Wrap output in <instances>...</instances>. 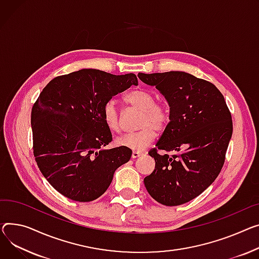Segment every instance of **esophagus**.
I'll use <instances>...</instances> for the list:
<instances>
[{
  "mask_svg": "<svg viewBox=\"0 0 259 259\" xmlns=\"http://www.w3.org/2000/svg\"><path fill=\"white\" fill-rule=\"evenodd\" d=\"M140 156H142V153L141 152H133L132 153V158L133 159H135V158H137V157H140Z\"/></svg>",
  "mask_w": 259,
  "mask_h": 259,
  "instance_id": "esophagus-1",
  "label": "esophagus"
}]
</instances>
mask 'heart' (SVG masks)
Masks as SVG:
<instances>
[{"label":"heart","mask_w":259,"mask_h":259,"mask_svg":"<svg viewBox=\"0 0 259 259\" xmlns=\"http://www.w3.org/2000/svg\"><path fill=\"white\" fill-rule=\"evenodd\" d=\"M124 101L126 104L142 111L139 120V127L142 129L117 137L115 145L132 151H142L154 141L156 136L155 130L161 131L168 124V110L164 105L156 103V98L152 93L143 89L128 92L124 96ZM103 119L110 131H119L120 119L113 101H108L103 107Z\"/></svg>","instance_id":"obj_1"}]
</instances>
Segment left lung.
Masks as SVG:
<instances>
[{"mask_svg": "<svg viewBox=\"0 0 259 259\" xmlns=\"http://www.w3.org/2000/svg\"><path fill=\"white\" fill-rule=\"evenodd\" d=\"M155 86L169 106V122L155 149L149 152L155 169L144 179L150 196L165 206L187 203L215 180L232 136V119L215 86L185 72L139 73ZM184 151L179 155L158 154Z\"/></svg>", "mask_w": 259, "mask_h": 259, "instance_id": "obj_1", "label": "left lung"}]
</instances>
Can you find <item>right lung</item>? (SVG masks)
Segmentation results:
<instances>
[{"instance_id": "obj_1", "label": "right lung", "mask_w": 259, "mask_h": 259, "mask_svg": "<svg viewBox=\"0 0 259 259\" xmlns=\"http://www.w3.org/2000/svg\"><path fill=\"white\" fill-rule=\"evenodd\" d=\"M134 74L83 68L51 80L31 112L33 153L44 177L64 197L91 202L104 194L132 151L105 149L112 141L103 107L137 85Z\"/></svg>"}]
</instances>
